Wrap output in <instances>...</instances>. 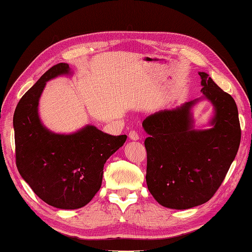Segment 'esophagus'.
<instances>
[{
	"mask_svg": "<svg viewBox=\"0 0 252 252\" xmlns=\"http://www.w3.org/2000/svg\"><path fill=\"white\" fill-rule=\"evenodd\" d=\"M129 138H130L131 140H133V141H138V140L140 139V135H139L138 132L133 130V131H130Z\"/></svg>",
	"mask_w": 252,
	"mask_h": 252,
	"instance_id": "34e87169",
	"label": "esophagus"
}]
</instances>
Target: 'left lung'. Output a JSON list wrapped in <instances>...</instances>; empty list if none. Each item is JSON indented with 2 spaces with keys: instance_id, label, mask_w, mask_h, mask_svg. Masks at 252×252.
<instances>
[{
  "instance_id": "1",
  "label": "left lung",
  "mask_w": 252,
  "mask_h": 252,
  "mask_svg": "<svg viewBox=\"0 0 252 252\" xmlns=\"http://www.w3.org/2000/svg\"><path fill=\"white\" fill-rule=\"evenodd\" d=\"M198 75L204 98L215 108L213 127L193 129L190 110L198 99L155 112L142 123L149 134L144 141L146 184L155 200L167 208L189 209L208 202L239 149L241 129L234 98L206 72Z\"/></svg>"
}]
</instances>
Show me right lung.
<instances>
[{"label": "right lung", "instance_id": "right-lung-1", "mask_svg": "<svg viewBox=\"0 0 252 252\" xmlns=\"http://www.w3.org/2000/svg\"><path fill=\"white\" fill-rule=\"evenodd\" d=\"M69 74L59 63L45 72L18 101L13 126L16 166L34 193L61 209L88 204L101 187L103 165L125 144L126 135H110L94 126L72 134L53 133L38 117V100L46 81Z\"/></svg>", "mask_w": 252, "mask_h": 252}]
</instances>
